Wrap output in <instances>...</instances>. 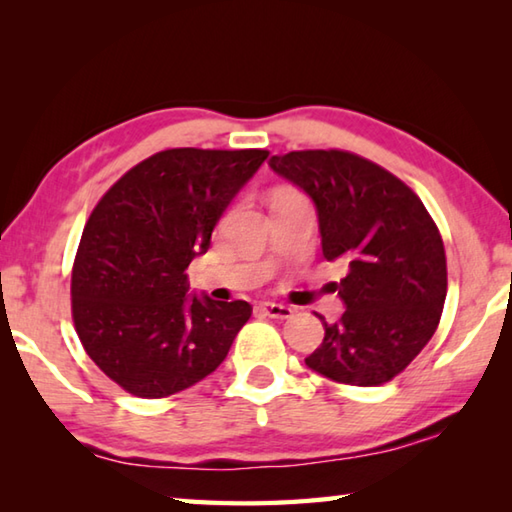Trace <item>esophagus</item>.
<instances>
[{"mask_svg":"<svg viewBox=\"0 0 512 512\" xmlns=\"http://www.w3.org/2000/svg\"><path fill=\"white\" fill-rule=\"evenodd\" d=\"M259 311L271 318H291L293 309L287 305H280V302H259Z\"/></svg>","mask_w":512,"mask_h":512,"instance_id":"obj_1","label":"esophagus"}]
</instances>
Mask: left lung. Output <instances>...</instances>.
<instances>
[{
	"label": "left lung",
	"mask_w": 512,
	"mask_h": 512,
	"mask_svg": "<svg viewBox=\"0 0 512 512\" xmlns=\"http://www.w3.org/2000/svg\"><path fill=\"white\" fill-rule=\"evenodd\" d=\"M316 205L329 262L345 259L341 320L327 323L307 366L350 386H379L418 357L447 296V259L436 223L411 187L348 151H291L268 160Z\"/></svg>",
	"instance_id": "1"
}]
</instances>
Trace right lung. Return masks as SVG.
<instances>
[{
	"label": "right lung",
	"mask_w": 512,
	"mask_h": 512,
	"mask_svg": "<svg viewBox=\"0 0 512 512\" xmlns=\"http://www.w3.org/2000/svg\"><path fill=\"white\" fill-rule=\"evenodd\" d=\"M266 158L262 149L160 151L92 210L72 268V316L88 357L124 391L169 397L228 357L253 307L189 296L185 271Z\"/></svg>",
	"instance_id": "obj_1"
}]
</instances>
